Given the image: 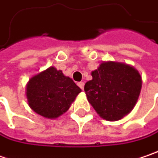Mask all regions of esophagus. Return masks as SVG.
Instances as JSON below:
<instances>
[{"label":"esophagus","mask_w":158,"mask_h":158,"mask_svg":"<svg viewBox=\"0 0 158 158\" xmlns=\"http://www.w3.org/2000/svg\"><path fill=\"white\" fill-rule=\"evenodd\" d=\"M78 86H79V88H80V89H82V90H83V89H84V86H85V84H84V82H79V83H78Z\"/></svg>","instance_id":"esophagus-1"}]
</instances>
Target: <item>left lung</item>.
I'll list each match as a JSON object with an SVG mask.
<instances>
[{
    "instance_id": "obj_1",
    "label": "left lung",
    "mask_w": 158,
    "mask_h": 158,
    "mask_svg": "<svg viewBox=\"0 0 158 158\" xmlns=\"http://www.w3.org/2000/svg\"><path fill=\"white\" fill-rule=\"evenodd\" d=\"M93 79L84 90L88 102L104 119L117 121L136 104L141 89V77L134 67L106 62L92 72Z\"/></svg>"
}]
</instances>
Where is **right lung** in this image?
<instances>
[{
	"instance_id": "1",
	"label": "right lung",
	"mask_w": 158,
	"mask_h": 158,
	"mask_svg": "<svg viewBox=\"0 0 158 158\" xmlns=\"http://www.w3.org/2000/svg\"><path fill=\"white\" fill-rule=\"evenodd\" d=\"M81 89L62 71L49 67L33 76L26 87L31 110L48 118H56L68 110Z\"/></svg>"
}]
</instances>
